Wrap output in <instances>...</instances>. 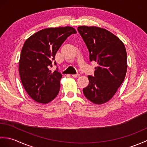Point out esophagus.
I'll return each instance as SVG.
<instances>
[{
    "instance_id": "34e87169",
    "label": "esophagus",
    "mask_w": 147,
    "mask_h": 147,
    "mask_svg": "<svg viewBox=\"0 0 147 147\" xmlns=\"http://www.w3.org/2000/svg\"><path fill=\"white\" fill-rule=\"evenodd\" d=\"M80 76V74H73V75H72V76L73 77H74V78H78V77H79Z\"/></svg>"
}]
</instances>
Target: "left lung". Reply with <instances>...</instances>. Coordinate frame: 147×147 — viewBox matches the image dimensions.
I'll use <instances>...</instances> for the list:
<instances>
[{
    "mask_svg": "<svg viewBox=\"0 0 147 147\" xmlns=\"http://www.w3.org/2000/svg\"><path fill=\"white\" fill-rule=\"evenodd\" d=\"M78 31L88 49L90 61L97 62L94 76L83 89L87 99L95 104L110 100L125 78L127 54L124 43L107 30L82 26Z\"/></svg>",
    "mask_w": 147,
    "mask_h": 147,
    "instance_id": "8db88e82",
    "label": "left lung"
}]
</instances>
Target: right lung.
Instances as JSON below:
<instances>
[{"mask_svg":"<svg viewBox=\"0 0 147 147\" xmlns=\"http://www.w3.org/2000/svg\"><path fill=\"white\" fill-rule=\"evenodd\" d=\"M76 33L70 26L49 28L33 34L24 42L21 50L19 73L21 83L34 100L47 104L54 99L60 90L62 74L57 68L49 70L55 56L68 36Z\"/></svg>","mask_w":147,"mask_h":147,"instance_id":"1","label":"right lung"}]
</instances>
